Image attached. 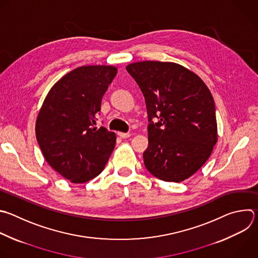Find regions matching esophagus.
Instances as JSON below:
<instances>
[{"instance_id":"1","label":"esophagus","mask_w":258,"mask_h":258,"mask_svg":"<svg viewBox=\"0 0 258 258\" xmlns=\"http://www.w3.org/2000/svg\"><path fill=\"white\" fill-rule=\"evenodd\" d=\"M117 136L119 137V138H121V139H127V138H130L131 137V134H128V133H117Z\"/></svg>"}]
</instances>
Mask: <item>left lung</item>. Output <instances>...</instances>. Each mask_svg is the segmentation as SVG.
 <instances>
[{"mask_svg":"<svg viewBox=\"0 0 258 258\" xmlns=\"http://www.w3.org/2000/svg\"><path fill=\"white\" fill-rule=\"evenodd\" d=\"M126 71L146 101L147 170L164 181L185 180L206 163L217 143L216 107L209 88L199 76L174 62H134Z\"/></svg>","mask_w":258,"mask_h":258,"instance_id":"1","label":"left lung"}]
</instances>
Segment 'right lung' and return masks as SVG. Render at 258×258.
Here are the masks:
<instances>
[{
	"label": "right lung",
	"mask_w": 258,
	"mask_h": 258,
	"mask_svg": "<svg viewBox=\"0 0 258 258\" xmlns=\"http://www.w3.org/2000/svg\"><path fill=\"white\" fill-rule=\"evenodd\" d=\"M116 73L112 66L79 67L57 81L43 101L37 143L46 162L71 182L99 175L114 149L115 134L94 124Z\"/></svg>",
	"instance_id": "obj_1"
}]
</instances>
